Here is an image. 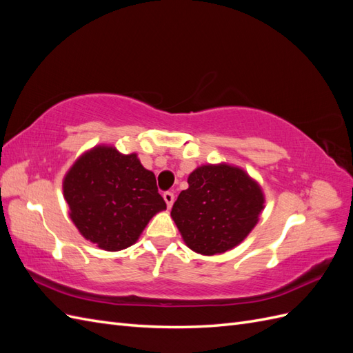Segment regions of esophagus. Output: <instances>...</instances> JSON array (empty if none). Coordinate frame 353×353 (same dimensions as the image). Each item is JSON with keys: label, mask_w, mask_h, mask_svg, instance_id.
Returning a JSON list of instances; mask_svg holds the SVG:
<instances>
[{"label": "esophagus", "mask_w": 353, "mask_h": 353, "mask_svg": "<svg viewBox=\"0 0 353 353\" xmlns=\"http://www.w3.org/2000/svg\"><path fill=\"white\" fill-rule=\"evenodd\" d=\"M163 199H165V201H166L168 208H172L174 201H175V194L172 193V191H165V193H163Z\"/></svg>", "instance_id": "obj_1"}]
</instances>
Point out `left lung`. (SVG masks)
<instances>
[{
  "mask_svg": "<svg viewBox=\"0 0 353 353\" xmlns=\"http://www.w3.org/2000/svg\"><path fill=\"white\" fill-rule=\"evenodd\" d=\"M262 209V190L244 170L208 165L190 174L170 215L190 249L216 254L248 237Z\"/></svg>",
  "mask_w": 353,
  "mask_h": 353,
  "instance_id": "obj_1",
  "label": "left lung"
}]
</instances>
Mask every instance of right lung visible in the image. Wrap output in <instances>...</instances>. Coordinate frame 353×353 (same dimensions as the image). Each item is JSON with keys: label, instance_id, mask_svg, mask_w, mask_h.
Wrapping results in <instances>:
<instances>
[{"label": "right lung", "instance_id": "obj_1", "mask_svg": "<svg viewBox=\"0 0 353 353\" xmlns=\"http://www.w3.org/2000/svg\"><path fill=\"white\" fill-rule=\"evenodd\" d=\"M156 176L137 154L95 147L77 160L63 183L70 218L82 236L116 252L134 244L159 210L166 209Z\"/></svg>", "mask_w": 353, "mask_h": 353}]
</instances>
